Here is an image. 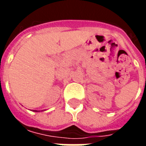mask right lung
Returning <instances> with one entry per match:
<instances>
[{"label":"right lung","instance_id":"right-lung-1","mask_svg":"<svg viewBox=\"0 0 146 146\" xmlns=\"http://www.w3.org/2000/svg\"><path fill=\"white\" fill-rule=\"evenodd\" d=\"M34 111H36V112H37V111H36V110H34Z\"/></svg>","mask_w":146,"mask_h":146}]
</instances>
